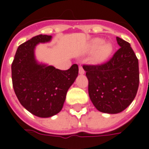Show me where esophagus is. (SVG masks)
Wrapping results in <instances>:
<instances>
[{"label":"esophagus","instance_id":"obj_1","mask_svg":"<svg viewBox=\"0 0 149 149\" xmlns=\"http://www.w3.org/2000/svg\"><path fill=\"white\" fill-rule=\"evenodd\" d=\"M79 73L81 75H83L84 74V68H82V66H79Z\"/></svg>","mask_w":149,"mask_h":149}]
</instances>
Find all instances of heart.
Listing matches in <instances>:
<instances>
[{
	"instance_id": "obj_1",
	"label": "heart",
	"mask_w": 149,
	"mask_h": 149,
	"mask_svg": "<svg viewBox=\"0 0 149 149\" xmlns=\"http://www.w3.org/2000/svg\"><path fill=\"white\" fill-rule=\"evenodd\" d=\"M88 49L91 52L96 51L95 61L97 62H103L109 58L112 52V45L109 43H104L100 38H94L90 41Z\"/></svg>"
}]
</instances>
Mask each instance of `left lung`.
<instances>
[{"label": "left lung", "instance_id": "8db88e82", "mask_svg": "<svg viewBox=\"0 0 149 149\" xmlns=\"http://www.w3.org/2000/svg\"><path fill=\"white\" fill-rule=\"evenodd\" d=\"M120 47L112 58L101 65H84L88 80V95L98 111L121 112L130 105L139 86L138 59L130 44L120 37Z\"/></svg>", "mask_w": 149, "mask_h": 149}]
</instances>
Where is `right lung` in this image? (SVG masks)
<instances>
[{"label": "right lung", "mask_w": 149, "mask_h": 149, "mask_svg": "<svg viewBox=\"0 0 149 149\" xmlns=\"http://www.w3.org/2000/svg\"><path fill=\"white\" fill-rule=\"evenodd\" d=\"M52 36L38 35L18 47L12 64V80L21 105L32 114L48 118L61 112L68 88L78 76V65L60 70L39 62L35 55L38 44L52 40Z\"/></svg>", "instance_id": "add662e5"}]
</instances>
